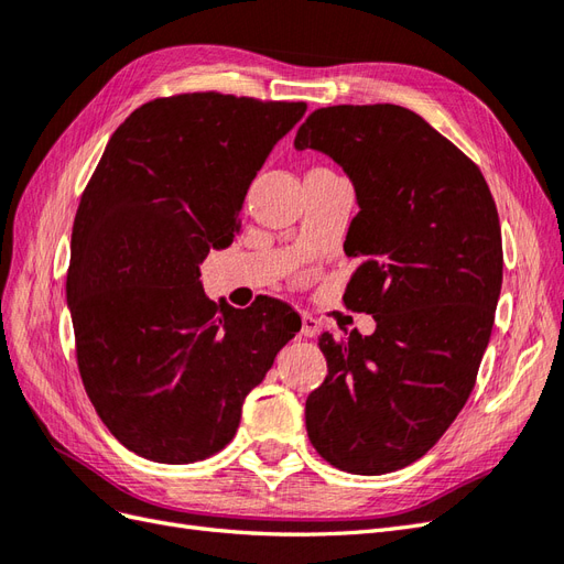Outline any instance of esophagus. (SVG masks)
<instances>
[{
  "mask_svg": "<svg viewBox=\"0 0 564 564\" xmlns=\"http://www.w3.org/2000/svg\"><path fill=\"white\" fill-rule=\"evenodd\" d=\"M319 332H322V322L315 315H311V313H303V317H301V334L305 338H315Z\"/></svg>",
  "mask_w": 564,
  "mask_h": 564,
  "instance_id": "1",
  "label": "esophagus"
}]
</instances>
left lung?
<instances>
[{"instance_id": "obj_1", "label": "left lung", "mask_w": 564, "mask_h": 564, "mask_svg": "<svg viewBox=\"0 0 564 564\" xmlns=\"http://www.w3.org/2000/svg\"><path fill=\"white\" fill-rule=\"evenodd\" d=\"M294 145L329 155L355 185L344 249L362 261L344 301L377 319L371 336H319L329 371L305 400V429L334 468L392 473L429 452L473 392L503 280L497 204L477 164L400 106L319 108Z\"/></svg>"}]
</instances>
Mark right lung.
<instances>
[{"label": "right lung", "mask_w": 564, "mask_h": 564, "mask_svg": "<svg viewBox=\"0 0 564 564\" xmlns=\"http://www.w3.org/2000/svg\"><path fill=\"white\" fill-rule=\"evenodd\" d=\"M303 100L195 91L117 127L79 199L67 305L84 390L122 445L193 464L235 437L242 402L301 317L275 299L237 311L204 296L199 263L226 247L256 172Z\"/></svg>", "instance_id": "1"}]
</instances>
